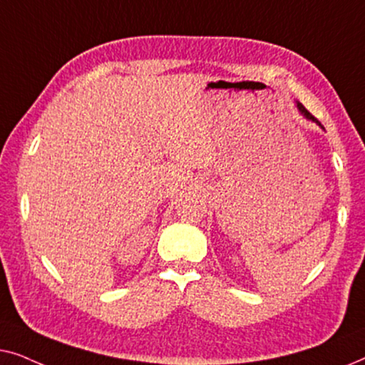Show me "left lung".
<instances>
[{"mask_svg": "<svg viewBox=\"0 0 365 365\" xmlns=\"http://www.w3.org/2000/svg\"><path fill=\"white\" fill-rule=\"evenodd\" d=\"M297 108H299V111H301V113L304 114V116H306L307 119H312V121H316V123L319 124V126H321V123H319V121H317V119H316V118H314V116H312V114H311V113H309V111H307V109H306V108H304L301 103H297Z\"/></svg>", "mask_w": 365, "mask_h": 365, "instance_id": "left-lung-1", "label": "left lung"}]
</instances>
